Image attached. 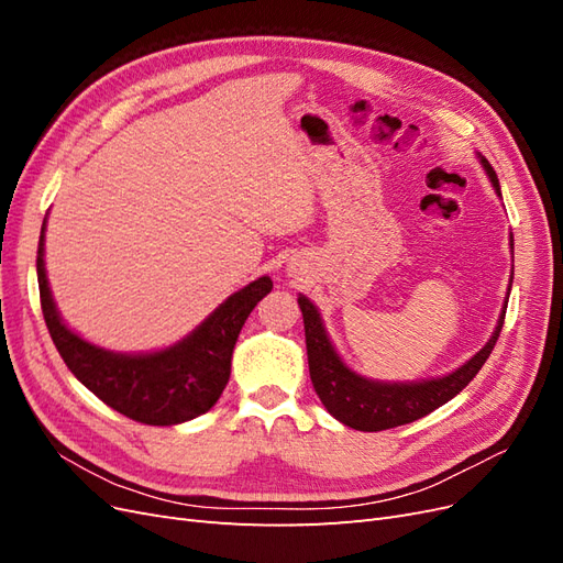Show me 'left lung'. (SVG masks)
I'll return each instance as SVG.
<instances>
[{
	"instance_id": "1",
	"label": "left lung",
	"mask_w": 563,
	"mask_h": 563,
	"mask_svg": "<svg viewBox=\"0 0 563 563\" xmlns=\"http://www.w3.org/2000/svg\"><path fill=\"white\" fill-rule=\"evenodd\" d=\"M482 164L486 168V174L490 176V183L496 187V192L500 195L498 176L493 172V166L484 157H482ZM298 305L302 310L305 345H308L310 378H312L314 391L335 420L347 424L352 430H362V432H380V430L399 428V424L424 418L428 413H432L434 408L444 406L449 399H453L457 391H463L470 385V380H474L476 373L482 371L493 347H496L500 329L505 323V310H507L503 308L498 329L490 335L486 347L476 352L465 366L453 371L451 376L424 380V383L387 385V383L366 380L362 376H356V373H352L335 354L327 331L321 327V319L314 305L305 296L298 298Z\"/></svg>"
}]
</instances>
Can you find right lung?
Listing matches in <instances>:
<instances>
[{
    "label": "right lung",
    "instance_id": "right-lung-1",
    "mask_svg": "<svg viewBox=\"0 0 563 563\" xmlns=\"http://www.w3.org/2000/svg\"><path fill=\"white\" fill-rule=\"evenodd\" d=\"M37 282L46 329L65 366L100 401L143 424H178L209 411L230 380L232 350L246 317L272 291L269 277L255 279L230 296L183 343L129 356L89 345L60 321L44 272V228L37 246Z\"/></svg>",
    "mask_w": 563,
    "mask_h": 563
}]
</instances>
